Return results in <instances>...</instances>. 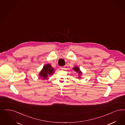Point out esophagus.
I'll return each mask as SVG.
<instances>
[{
	"mask_svg": "<svg viewBox=\"0 0 125 125\" xmlns=\"http://www.w3.org/2000/svg\"><path fill=\"white\" fill-rule=\"evenodd\" d=\"M60 68L61 70H64V69H65V68L64 67H63V66H60Z\"/></svg>",
	"mask_w": 125,
	"mask_h": 125,
	"instance_id": "1",
	"label": "esophagus"
}]
</instances>
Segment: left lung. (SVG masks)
<instances>
[{
  "mask_svg": "<svg viewBox=\"0 0 125 125\" xmlns=\"http://www.w3.org/2000/svg\"><path fill=\"white\" fill-rule=\"evenodd\" d=\"M73 69L74 70V71H76V72H77V73H79V74H80V73H81V71H80V70L79 69V68H78V67H74V68H73ZM78 78H80V77H79Z\"/></svg>",
  "mask_w": 125,
  "mask_h": 125,
  "instance_id": "left-lung-1",
  "label": "left lung"
}]
</instances>
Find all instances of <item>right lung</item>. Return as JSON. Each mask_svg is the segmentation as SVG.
<instances>
[{
	"mask_svg": "<svg viewBox=\"0 0 125 125\" xmlns=\"http://www.w3.org/2000/svg\"><path fill=\"white\" fill-rule=\"evenodd\" d=\"M53 68H52L50 64L45 65L43 69L40 72L39 76L42 77L43 79H47L48 76H50L53 73Z\"/></svg>",
	"mask_w": 125,
	"mask_h": 125,
	"instance_id": "right-lung-1",
	"label": "right lung"
}]
</instances>
